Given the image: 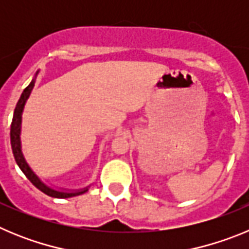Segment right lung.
<instances>
[{
  "label": "right lung",
  "instance_id": "obj_1",
  "mask_svg": "<svg viewBox=\"0 0 249 249\" xmlns=\"http://www.w3.org/2000/svg\"><path fill=\"white\" fill-rule=\"evenodd\" d=\"M35 86V80H32V82L27 86L25 89V91L22 92L21 97H19L18 102L16 105V108H15V113H13L12 123H11V147H12L13 156H15V160H16V163L18 164V167L21 168V171L25 173L26 177L30 179V182L34 184L36 188H38L41 192H43L45 195L50 196V197H54V198H70V197H73V196L82 195V193L87 192V190L80 191V192H73V193H67V192H58V191L51 190L48 188L46 184H43L42 182L39 181V178L32 172V169L28 167V164L26 163L25 158L21 152V142H19V131H21V120H22V111H23V106H25L26 101H27L28 96H30L31 91L34 89Z\"/></svg>",
  "mask_w": 249,
  "mask_h": 249
}]
</instances>
